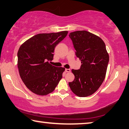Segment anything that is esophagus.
Wrapping results in <instances>:
<instances>
[{
	"label": "esophagus",
	"mask_w": 129,
	"mask_h": 129,
	"mask_svg": "<svg viewBox=\"0 0 129 129\" xmlns=\"http://www.w3.org/2000/svg\"><path fill=\"white\" fill-rule=\"evenodd\" d=\"M65 72H71L70 69H65Z\"/></svg>",
	"instance_id": "obj_1"
}]
</instances>
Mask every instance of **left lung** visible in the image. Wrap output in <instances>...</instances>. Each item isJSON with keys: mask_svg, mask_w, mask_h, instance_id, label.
<instances>
[{"mask_svg": "<svg viewBox=\"0 0 129 129\" xmlns=\"http://www.w3.org/2000/svg\"><path fill=\"white\" fill-rule=\"evenodd\" d=\"M69 36L82 64L79 70L72 69L75 79L69 85L77 96H88L99 89L105 79L109 55L102 39L90 32L81 30Z\"/></svg>", "mask_w": 129, "mask_h": 129, "instance_id": "1", "label": "left lung"}]
</instances>
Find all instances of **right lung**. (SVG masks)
I'll use <instances>...</instances> for the list:
<instances>
[{"mask_svg":"<svg viewBox=\"0 0 129 129\" xmlns=\"http://www.w3.org/2000/svg\"><path fill=\"white\" fill-rule=\"evenodd\" d=\"M68 31L40 33L21 45L18 52V68L27 88L38 95L52 92L62 77L65 68L51 65L55 47Z\"/></svg>","mask_w":129,"mask_h":129,"instance_id":"obj_1","label":"right lung"}]
</instances>
